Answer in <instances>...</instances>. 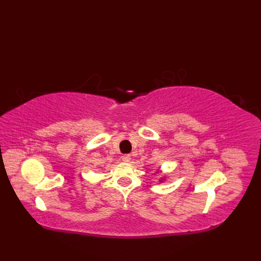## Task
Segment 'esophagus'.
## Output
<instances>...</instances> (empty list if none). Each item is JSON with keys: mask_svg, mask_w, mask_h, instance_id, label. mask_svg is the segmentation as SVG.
<instances>
[{"mask_svg": "<svg viewBox=\"0 0 261 261\" xmlns=\"http://www.w3.org/2000/svg\"><path fill=\"white\" fill-rule=\"evenodd\" d=\"M130 154H124L123 156H122V160L124 161V162H126V163H128L129 161H130Z\"/></svg>", "mask_w": 261, "mask_h": 261, "instance_id": "esophagus-1", "label": "esophagus"}]
</instances>
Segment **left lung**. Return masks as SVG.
Here are the masks:
<instances>
[{
    "instance_id": "left-lung-1",
    "label": "left lung",
    "mask_w": 261,
    "mask_h": 261,
    "mask_svg": "<svg viewBox=\"0 0 261 261\" xmlns=\"http://www.w3.org/2000/svg\"><path fill=\"white\" fill-rule=\"evenodd\" d=\"M161 181H162V179H161Z\"/></svg>"
}]
</instances>
